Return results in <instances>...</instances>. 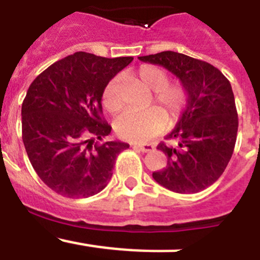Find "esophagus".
<instances>
[{
	"instance_id": "1",
	"label": "esophagus",
	"mask_w": 260,
	"mask_h": 260,
	"mask_svg": "<svg viewBox=\"0 0 260 260\" xmlns=\"http://www.w3.org/2000/svg\"><path fill=\"white\" fill-rule=\"evenodd\" d=\"M135 148L137 150H139L141 152L146 153V152H150V151H152L153 148H155V146L153 144H135Z\"/></svg>"
}]
</instances>
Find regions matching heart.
<instances>
[{"mask_svg": "<svg viewBox=\"0 0 260 260\" xmlns=\"http://www.w3.org/2000/svg\"><path fill=\"white\" fill-rule=\"evenodd\" d=\"M142 84L153 91V102L160 108H148L142 112L127 110L114 121V130L122 139L132 142L148 141L165 127L167 121L174 123L183 112L189 93L182 83H169V75L161 68L144 65L137 71ZM118 78H113L105 86L102 103L110 113H116L122 107L118 92Z\"/></svg>", "mask_w": 260, "mask_h": 260, "instance_id": "obj_1", "label": "heart"}]
</instances>
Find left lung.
Here are the masks:
<instances>
[{
    "label": "left lung",
    "instance_id": "left-lung-1",
    "mask_svg": "<svg viewBox=\"0 0 260 260\" xmlns=\"http://www.w3.org/2000/svg\"><path fill=\"white\" fill-rule=\"evenodd\" d=\"M176 75L189 93L186 109L176 127L157 146L168 158L153 180L165 189L191 194L219 180L233 155L238 116L229 80L208 62L182 53L167 52L138 57Z\"/></svg>",
    "mask_w": 260,
    "mask_h": 260
}]
</instances>
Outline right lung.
I'll return each mask as SVG.
<instances>
[{
  "mask_svg": "<svg viewBox=\"0 0 260 260\" xmlns=\"http://www.w3.org/2000/svg\"><path fill=\"white\" fill-rule=\"evenodd\" d=\"M133 57L105 58L77 52L36 77L22 104V139L45 185L68 198H88L112 178L117 155L128 148L103 142L110 125L102 117V95Z\"/></svg>",
  "mask_w": 260,
  "mask_h": 260,
  "instance_id": "right-lung-1",
  "label": "right lung"
}]
</instances>
